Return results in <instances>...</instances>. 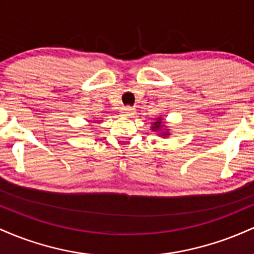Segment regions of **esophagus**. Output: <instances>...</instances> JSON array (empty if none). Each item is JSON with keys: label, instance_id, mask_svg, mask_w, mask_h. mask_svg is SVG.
Listing matches in <instances>:
<instances>
[{"label": "esophagus", "instance_id": "esophagus-1", "mask_svg": "<svg viewBox=\"0 0 254 254\" xmlns=\"http://www.w3.org/2000/svg\"><path fill=\"white\" fill-rule=\"evenodd\" d=\"M122 113H123L124 116H131L133 113V109L130 106H127V107H123V110H122Z\"/></svg>", "mask_w": 254, "mask_h": 254}]
</instances>
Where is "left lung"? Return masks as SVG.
Masks as SVG:
<instances>
[{"instance_id":"left-lung-1","label":"left lung","mask_w":254,"mask_h":254,"mask_svg":"<svg viewBox=\"0 0 254 254\" xmlns=\"http://www.w3.org/2000/svg\"><path fill=\"white\" fill-rule=\"evenodd\" d=\"M162 127H164V123H162L161 117L157 118L156 122H153V125H151V130L155 131V132H160V136L162 137L170 136V132H168V131H161Z\"/></svg>"}]
</instances>
